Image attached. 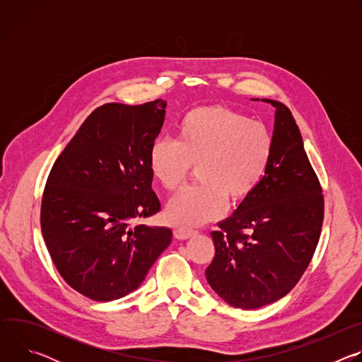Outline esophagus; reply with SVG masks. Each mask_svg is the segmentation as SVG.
<instances>
[{
  "label": "esophagus",
  "mask_w": 362,
  "mask_h": 362,
  "mask_svg": "<svg viewBox=\"0 0 362 362\" xmlns=\"http://www.w3.org/2000/svg\"><path fill=\"white\" fill-rule=\"evenodd\" d=\"M173 235H175V238H176V239H179V240H186V239L192 238L193 235H196V232H193V230H187V229H175Z\"/></svg>",
  "instance_id": "34e87169"
}]
</instances>
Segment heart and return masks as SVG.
I'll list each match as a JSON object with an SVG mask.
<instances>
[{"label":"heart","instance_id":"heart-1","mask_svg":"<svg viewBox=\"0 0 362 362\" xmlns=\"http://www.w3.org/2000/svg\"><path fill=\"white\" fill-rule=\"evenodd\" d=\"M274 137L261 122L223 106L187 112L176 124V139L156 140L148 170L166 190L177 189L196 165L197 185L173 196L166 221L193 229L221 218L229 204L245 202L259 186L272 160Z\"/></svg>","mask_w":362,"mask_h":362}]
</instances>
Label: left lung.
Wrapping results in <instances>:
<instances>
[{"mask_svg":"<svg viewBox=\"0 0 362 362\" xmlns=\"http://www.w3.org/2000/svg\"><path fill=\"white\" fill-rule=\"evenodd\" d=\"M275 107L272 160L256 190L212 232L211 288L229 305L256 309L285 296L300 279L320 240L324 196L300 132L281 101Z\"/></svg>","mask_w":362,"mask_h":362,"instance_id":"obj_1","label":"left lung"}]
</instances>
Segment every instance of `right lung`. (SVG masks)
<instances>
[{"label": "right lung", "instance_id": "add662e5", "mask_svg": "<svg viewBox=\"0 0 362 362\" xmlns=\"http://www.w3.org/2000/svg\"><path fill=\"white\" fill-rule=\"evenodd\" d=\"M166 101L95 109L56 160L41 230L57 271L81 295L107 302L133 292L170 245L169 228L134 223L160 211L147 159Z\"/></svg>", "mask_w": 362, "mask_h": 362}]
</instances>
